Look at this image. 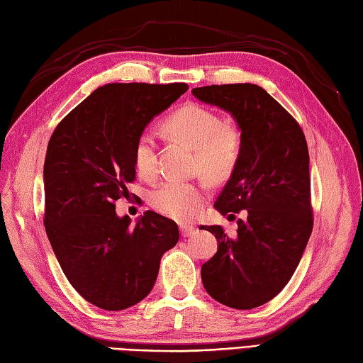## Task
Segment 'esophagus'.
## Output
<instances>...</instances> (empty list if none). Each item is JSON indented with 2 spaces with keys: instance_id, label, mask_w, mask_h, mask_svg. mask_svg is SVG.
<instances>
[{
  "instance_id": "34e87169",
  "label": "esophagus",
  "mask_w": 363,
  "mask_h": 363,
  "mask_svg": "<svg viewBox=\"0 0 363 363\" xmlns=\"http://www.w3.org/2000/svg\"><path fill=\"white\" fill-rule=\"evenodd\" d=\"M179 228H181L182 237H189L195 233V226H191V225H181Z\"/></svg>"
}]
</instances>
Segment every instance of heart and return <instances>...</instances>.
Instances as JSON below:
<instances>
[{
  "label": "heart",
  "mask_w": 363,
  "mask_h": 363,
  "mask_svg": "<svg viewBox=\"0 0 363 363\" xmlns=\"http://www.w3.org/2000/svg\"><path fill=\"white\" fill-rule=\"evenodd\" d=\"M164 126L173 137L195 148V169L213 184L225 182L233 174L242 154V134L234 125L225 123L209 107L187 103L167 117ZM134 167L138 174L152 177L157 172L156 143L143 133L134 145ZM201 184L169 181L150 195L152 209L176 221H190L204 203Z\"/></svg>",
  "instance_id": "1"
}]
</instances>
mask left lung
I'll return each instance as SVG.
<instances>
[{
	"label": "left lung",
	"instance_id": "left-lung-1",
	"mask_svg": "<svg viewBox=\"0 0 363 363\" xmlns=\"http://www.w3.org/2000/svg\"><path fill=\"white\" fill-rule=\"evenodd\" d=\"M237 120L242 154L215 201L220 213L246 211L230 238L221 226H201L218 251L201 267L206 291L233 309L268 303L291 279L313 228L309 150L298 121L256 84L191 90ZM233 215V213H230Z\"/></svg>",
	"mask_w": 363,
	"mask_h": 363
}]
</instances>
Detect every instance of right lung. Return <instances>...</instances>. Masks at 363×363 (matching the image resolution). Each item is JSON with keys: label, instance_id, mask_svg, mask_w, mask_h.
<instances>
[{"label": "right lung", "instance_id": "obj_1", "mask_svg": "<svg viewBox=\"0 0 363 363\" xmlns=\"http://www.w3.org/2000/svg\"><path fill=\"white\" fill-rule=\"evenodd\" d=\"M186 82H113L59 123L46 150L43 225L68 282L89 303L123 311L148 295L160 257L179 240L169 218L146 211L137 225L115 213L135 181L134 145Z\"/></svg>", "mask_w": 363, "mask_h": 363}]
</instances>
